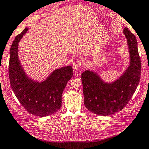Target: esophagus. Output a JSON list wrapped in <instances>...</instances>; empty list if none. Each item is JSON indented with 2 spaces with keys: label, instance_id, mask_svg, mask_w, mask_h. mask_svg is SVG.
I'll use <instances>...</instances> for the list:
<instances>
[{
  "label": "esophagus",
  "instance_id": "34e87169",
  "mask_svg": "<svg viewBox=\"0 0 149 149\" xmlns=\"http://www.w3.org/2000/svg\"><path fill=\"white\" fill-rule=\"evenodd\" d=\"M81 66H82V63L79 60H76L73 63V68H74V70H78V69L81 68Z\"/></svg>",
  "mask_w": 149,
  "mask_h": 149
}]
</instances>
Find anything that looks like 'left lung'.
<instances>
[{"instance_id":"obj_1","label":"left lung","mask_w":149,"mask_h":149,"mask_svg":"<svg viewBox=\"0 0 149 149\" xmlns=\"http://www.w3.org/2000/svg\"><path fill=\"white\" fill-rule=\"evenodd\" d=\"M124 33L129 46L130 65L119 79L107 84L94 72L86 70L81 74L84 106L95 114L108 116L122 110L139 85L141 62L136 38L127 28Z\"/></svg>"}]
</instances>
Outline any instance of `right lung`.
I'll list each match as a JSON object with an SVG mask.
<instances>
[{
    "mask_svg": "<svg viewBox=\"0 0 149 149\" xmlns=\"http://www.w3.org/2000/svg\"><path fill=\"white\" fill-rule=\"evenodd\" d=\"M25 28L15 37L10 50L8 72L14 94L23 107L36 116L57 112L62 107V94L73 75L71 66L55 70L45 81L39 83L30 79L20 66L17 56L18 42L27 32Z\"/></svg>",
    "mask_w": 149,
    "mask_h": 149,
    "instance_id": "add662e5",
    "label": "right lung"
}]
</instances>
